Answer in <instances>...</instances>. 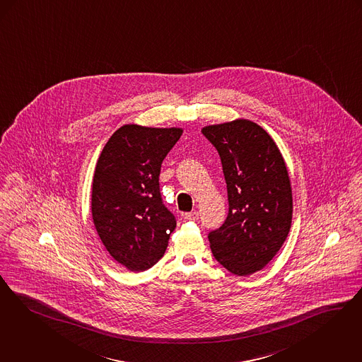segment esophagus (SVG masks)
I'll use <instances>...</instances> for the list:
<instances>
[{
	"label": "esophagus",
	"instance_id": "1",
	"mask_svg": "<svg viewBox=\"0 0 362 362\" xmlns=\"http://www.w3.org/2000/svg\"><path fill=\"white\" fill-rule=\"evenodd\" d=\"M183 218L186 219V221H197L198 218H199V213L198 211H191V213H186Z\"/></svg>",
	"mask_w": 362,
	"mask_h": 362
}]
</instances>
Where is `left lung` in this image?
<instances>
[{
  "mask_svg": "<svg viewBox=\"0 0 362 362\" xmlns=\"http://www.w3.org/2000/svg\"><path fill=\"white\" fill-rule=\"evenodd\" d=\"M202 133L221 158L229 201L225 222L209 233L211 252L233 275H252L288 235L292 189L286 163L272 137L252 121L210 125Z\"/></svg>",
  "mask_w": 362,
  "mask_h": 362,
  "instance_id": "1",
  "label": "left lung"
}]
</instances>
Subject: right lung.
<instances>
[{
    "instance_id": "right-lung-1",
    "label": "right lung",
    "mask_w": 362,
    "mask_h": 362,
    "mask_svg": "<svg viewBox=\"0 0 362 362\" xmlns=\"http://www.w3.org/2000/svg\"><path fill=\"white\" fill-rule=\"evenodd\" d=\"M179 128L124 125L103 146L95 167L91 213L102 244L129 271L163 257L175 216L160 194L161 163L180 139Z\"/></svg>"
}]
</instances>
